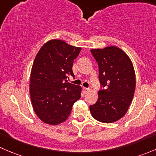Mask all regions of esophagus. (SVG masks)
<instances>
[{
	"mask_svg": "<svg viewBox=\"0 0 156 156\" xmlns=\"http://www.w3.org/2000/svg\"><path fill=\"white\" fill-rule=\"evenodd\" d=\"M83 90H84V93H87L88 91L90 90V88H88V87H84V88H83Z\"/></svg>",
	"mask_w": 156,
	"mask_h": 156,
	"instance_id": "1",
	"label": "esophagus"
}]
</instances>
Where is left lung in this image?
I'll return each mask as SVG.
<instances>
[{"mask_svg": "<svg viewBox=\"0 0 156 156\" xmlns=\"http://www.w3.org/2000/svg\"><path fill=\"white\" fill-rule=\"evenodd\" d=\"M90 52L98 64L101 86L97 103L90 106V113L99 122H115L125 115L133 97L136 78L133 64L117 47L92 49Z\"/></svg>", "mask_w": 156, "mask_h": 156, "instance_id": "1", "label": "left lung"}]
</instances>
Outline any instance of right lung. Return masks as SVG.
I'll return each instance as SVG.
<instances>
[{
	"mask_svg": "<svg viewBox=\"0 0 156 156\" xmlns=\"http://www.w3.org/2000/svg\"><path fill=\"white\" fill-rule=\"evenodd\" d=\"M81 48L61 40H50L36 55L30 77V96L34 112L44 123L56 125L66 120L81 87L67 82L74 77L72 66Z\"/></svg>",
	"mask_w": 156,
	"mask_h": 156,
	"instance_id": "add662e5",
	"label": "right lung"
}]
</instances>
